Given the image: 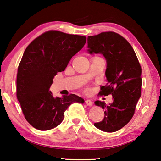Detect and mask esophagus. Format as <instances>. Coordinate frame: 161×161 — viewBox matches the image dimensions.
I'll return each instance as SVG.
<instances>
[{
  "mask_svg": "<svg viewBox=\"0 0 161 161\" xmlns=\"http://www.w3.org/2000/svg\"><path fill=\"white\" fill-rule=\"evenodd\" d=\"M85 103L88 106H91L92 105V101L91 100H88V99L86 100L85 101Z\"/></svg>",
  "mask_w": 161,
  "mask_h": 161,
  "instance_id": "1",
  "label": "esophagus"
}]
</instances>
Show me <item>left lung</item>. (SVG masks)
I'll use <instances>...</instances> for the list:
<instances>
[{
  "instance_id": "left-lung-1",
  "label": "left lung",
  "mask_w": 161,
  "mask_h": 161,
  "mask_svg": "<svg viewBox=\"0 0 161 161\" xmlns=\"http://www.w3.org/2000/svg\"><path fill=\"white\" fill-rule=\"evenodd\" d=\"M89 52L102 53L107 61L105 76L108 83L102 86L100 95L113 97V103L95 104L105 109V117L94 125L99 130L114 132L127 124L134 114L141 96L142 69L130 43L119 34L102 32L87 38Z\"/></svg>"
}]
</instances>
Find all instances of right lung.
<instances>
[{
    "label": "right lung",
    "mask_w": 161,
    "mask_h": 161,
    "mask_svg": "<svg viewBox=\"0 0 161 161\" xmlns=\"http://www.w3.org/2000/svg\"><path fill=\"white\" fill-rule=\"evenodd\" d=\"M86 41L85 36L50 30L27 47L18 67L17 97L25 118L33 128L42 131L55 128L72 103H84L75 94L54 98L49 89L53 77L65 70Z\"/></svg>",
    "instance_id": "obj_1"
}]
</instances>
